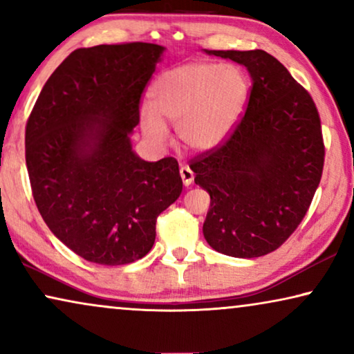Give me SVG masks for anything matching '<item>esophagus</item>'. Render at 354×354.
Masks as SVG:
<instances>
[{"instance_id":"obj_1","label":"esophagus","mask_w":354,"mask_h":354,"mask_svg":"<svg viewBox=\"0 0 354 354\" xmlns=\"http://www.w3.org/2000/svg\"><path fill=\"white\" fill-rule=\"evenodd\" d=\"M180 177H182L183 185L188 187V185H192L193 178H195V174H193V171L188 166H182L180 167Z\"/></svg>"}]
</instances>
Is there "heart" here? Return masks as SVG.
Segmentation results:
<instances>
[{
    "label": "heart",
    "instance_id": "obj_1",
    "mask_svg": "<svg viewBox=\"0 0 354 354\" xmlns=\"http://www.w3.org/2000/svg\"><path fill=\"white\" fill-rule=\"evenodd\" d=\"M248 79L235 64L188 62L158 77L148 91L149 108L142 111V129L154 143H162L167 129L187 148L207 151L224 142L243 113Z\"/></svg>",
    "mask_w": 354,
    "mask_h": 354
}]
</instances>
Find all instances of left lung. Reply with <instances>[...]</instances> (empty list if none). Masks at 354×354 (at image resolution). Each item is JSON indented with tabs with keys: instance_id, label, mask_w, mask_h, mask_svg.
<instances>
[{
	"instance_id": "1",
	"label": "left lung",
	"mask_w": 354,
	"mask_h": 354,
	"mask_svg": "<svg viewBox=\"0 0 354 354\" xmlns=\"http://www.w3.org/2000/svg\"><path fill=\"white\" fill-rule=\"evenodd\" d=\"M207 53L243 64L253 82L232 133L190 161L195 183L211 196L203 234L222 254L259 258L282 246L311 206L326 156L321 118L269 53Z\"/></svg>"
}]
</instances>
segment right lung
<instances>
[{"instance_id":"add662e5","label":"right lung","mask_w":354,"mask_h":354,"mask_svg":"<svg viewBox=\"0 0 354 354\" xmlns=\"http://www.w3.org/2000/svg\"><path fill=\"white\" fill-rule=\"evenodd\" d=\"M164 48L118 43L79 48L57 66L26 125L32 195L50 230L103 266L142 259L156 219L182 193L176 158L132 151L130 132Z\"/></svg>"}]
</instances>
